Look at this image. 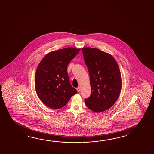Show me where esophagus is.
<instances>
[{"instance_id":"34e87169","label":"esophagus","mask_w":154,"mask_h":154,"mask_svg":"<svg viewBox=\"0 0 154 154\" xmlns=\"http://www.w3.org/2000/svg\"><path fill=\"white\" fill-rule=\"evenodd\" d=\"M77 91H78V92H80V91H81V88L80 87H78L77 88Z\"/></svg>"}]
</instances>
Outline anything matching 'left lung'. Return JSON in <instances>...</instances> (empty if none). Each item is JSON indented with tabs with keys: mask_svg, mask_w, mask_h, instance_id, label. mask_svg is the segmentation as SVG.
<instances>
[{
	"mask_svg": "<svg viewBox=\"0 0 154 154\" xmlns=\"http://www.w3.org/2000/svg\"><path fill=\"white\" fill-rule=\"evenodd\" d=\"M84 60L88 69L91 94L85 99L88 109L99 113L111 108L121 92V73L112 56L97 48H83Z\"/></svg>",
	"mask_w": 154,
	"mask_h": 154,
	"instance_id": "obj_1",
	"label": "left lung"
}]
</instances>
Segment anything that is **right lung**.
<instances>
[{"instance_id":"add662e5","label":"right lung","mask_w":154,"mask_h":154,"mask_svg":"<svg viewBox=\"0 0 154 154\" xmlns=\"http://www.w3.org/2000/svg\"><path fill=\"white\" fill-rule=\"evenodd\" d=\"M80 49L69 47L47 54L38 65L35 87L38 98L53 109L63 107L77 93L71 85L67 67Z\"/></svg>"}]
</instances>
